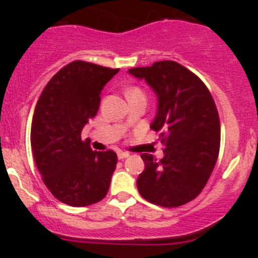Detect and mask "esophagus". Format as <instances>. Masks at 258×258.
<instances>
[{"label":"esophagus","instance_id":"34e87169","mask_svg":"<svg viewBox=\"0 0 258 258\" xmlns=\"http://www.w3.org/2000/svg\"><path fill=\"white\" fill-rule=\"evenodd\" d=\"M117 157H118V160H124V159H126V157H129V154L127 152H122L120 151L117 154Z\"/></svg>","mask_w":258,"mask_h":258}]
</instances>
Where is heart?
<instances>
[{"instance_id":"heart-1","label":"heart","mask_w":258,"mask_h":258,"mask_svg":"<svg viewBox=\"0 0 258 258\" xmlns=\"http://www.w3.org/2000/svg\"><path fill=\"white\" fill-rule=\"evenodd\" d=\"M132 94H142V92H141L138 88H132L127 90V95H132Z\"/></svg>"}]
</instances>
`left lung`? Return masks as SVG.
Segmentation results:
<instances>
[{
	"label": "left lung",
	"instance_id": "left-lung-1",
	"mask_svg": "<svg viewBox=\"0 0 258 258\" xmlns=\"http://www.w3.org/2000/svg\"><path fill=\"white\" fill-rule=\"evenodd\" d=\"M156 94V115L150 127L160 132L164 157L142 154L145 170L138 175L141 197L156 206H183L202 192L220 152L217 108L202 80L177 61H156L131 68Z\"/></svg>",
	"mask_w": 258,
	"mask_h": 258
}]
</instances>
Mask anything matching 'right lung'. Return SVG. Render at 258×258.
I'll return each instance as SVG.
<instances>
[{
  "instance_id": "1",
  "label": "right lung",
  "mask_w": 258,
  "mask_h": 258,
  "mask_svg": "<svg viewBox=\"0 0 258 258\" xmlns=\"http://www.w3.org/2000/svg\"><path fill=\"white\" fill-rule=\"evenodd\" d=\"M118 70L75 60L51 77L32 118L31 146L42 181L59 202L92 206L106 197L113 151H93L81 132L97 115L104 85Z\"/></svg>"
}]
</instances>
